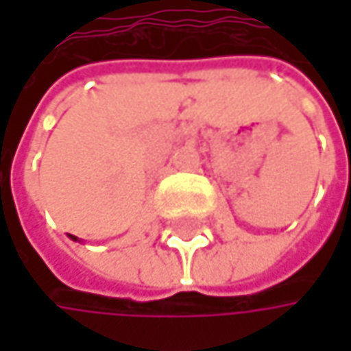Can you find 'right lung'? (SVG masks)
<instances>
[{
    "label": "right lung",
    "mask_w": 351,
    "mask_h": 351,
    "mask_svg": "<svg viewBox=\"0 0 351 351\" xmlns=\"http://www.w3.org/2000/svg\"><path fill=\"white\" fill-rule=\"evenodd\" d=\"M71 238H73V240H77V238H75V236H71Z\"/></svg>",
    "instance_id": "1"
}]
</instances>
